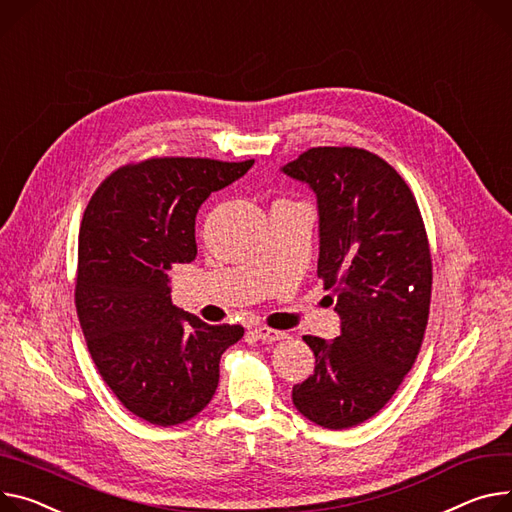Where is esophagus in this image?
<instances>
[{"mask_svg":"<svg viewBox=\"0 0 512 512\" xmlns=\"http://www.w3.org/2000/svg\"><path fill=\"white\" fill-rule=\"evenodd\" d=\"M254 334H256V338L262 340V342H277V340L287 338L285 332L272 330V328H268V326H258V328H254Z\"/></svg>","mask_w":512,"mask_h":512,"instance_id":"obj_1","label":"esophagus"}]
</instances>
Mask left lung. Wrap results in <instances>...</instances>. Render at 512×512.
<instances>
[{"mask_svg": "<svg viewBox=\"0 0 512 512\" xmlns=\"http://www.w3.org/2000/svg\"><path fill=\"white\" fill-rule=\"evenodd\" d=\"M283 172L318 196V277L336 297L340 336H303L316 371L295 408L324 428L375 416L412 369L428 324L432 258L406 180L359 147H311Z\"/></svg>", "mask_w": 512, "mask_h": 512, "instance_id": "1", "label": "left lung"}]
</instances>
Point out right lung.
Here are the masks:
<instances>
[{"label": "right lung", "instance_id": "right-lung-1", "mask_svg": "<svg viewBox=\"0 0 512 512\" xmlns=\"http://www.w3.org/2000/svg\"><path fill=\"white\" fill-rule=\"evenodd\" d=\"M254 160L149 157L114 170L80 227L75 309L98 373L135 416L174 426L215 396L242 326H211L172 305L168 270L196 256L194 217Z\"/></svg>", "mask_w": 512, "mask_h": 512}]
</instances>
